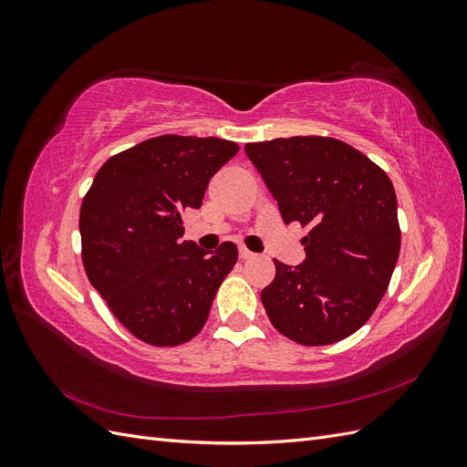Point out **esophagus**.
Listing matches in <instances>:
<instances>
[{
	"label": "esophagus",
	"mask_w": 467,
	"mask_h": 467,
	"mask_svg": "<svg viewBox=\"0 0 467 467\" xmlns=\"http://www.w3.org/2000/svg\"><path fill=\"white\" fill-rule=\"evenodd\" d=\"M239 257H242V259H253V257H255V253H253V251H249L247 247H239Z\"/></svg>",
	"instance_id": "34e87169"
}]
</instances>
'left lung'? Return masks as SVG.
I'll return each instance as SVG.
<instances>
[{"label":"left lung","instance_id":"8db88e82","mask_svg":"<svg viewBox=\"0 0 467 467\" xmlns=\"http://www.w3.org/2000/svg\"><path fill=\"white\" fill-rule=\"evenodd\" d=\"M282 220L300 222L306 261H275L261 292L275 329L306 347L343 341L370 319L400 257L398 199L384 169L325 136H292L245 146Z\"/></svg>","mask_w":467,"mask_h":467}]
</instances>
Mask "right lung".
<instances>
[{"label": "right lung", "instance_id": "obj_1", "mask_svg": "<svg viewBox=\"0 0 467 467\" xmlns=\"http://www.w3.org/2000/svg\"><path fill=\"white\" fill-rule=\"evenodd\" d=\"M230 140L165 134L112 155L81 202V259L93 288L136 338L177 347L199 333L237 261L232 242H181L182 212L201 208Z\"/></svg>", "mask_w": 467, "mask_h": 467}]
</instances>
